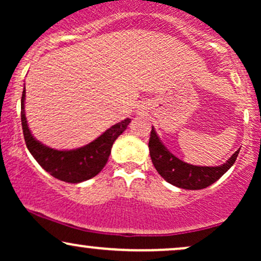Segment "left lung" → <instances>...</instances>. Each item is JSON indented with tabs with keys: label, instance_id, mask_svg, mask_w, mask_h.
<instances>
[{
	"label": "left lung",
	"instance_id": "1",
	"mask_svg": "<svg viewBox=\"0 0 261 261\" xmlns=\"http://www.w3.org/2000/svg\"><path fill=\"white\" fill-rule=\"evenodd\" d=\"M148 148L152 163L162 178L172 185L187 190H200L214 184L234 164L239 153L238 149L230 155L226 163L217 167L193 166L179 160L169 152L168 148L162 143L154 127L151 130Z\"/></svg>",
	"mask_w": 261,
	"mask_h": 261
}]
</instances>
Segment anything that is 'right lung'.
<instances>
[{
    "instance_id": "obj_1",
    "label": "right lung",
    "mask_w": 261,
    "mask_h": 261,
    "mask_svg": "<svg viewBox=\"0 0 261 261\" xmlns=\"http://www.w3.org/2000/svg\"><path fill=\"white\" fill-rule=\"evenodd\" d=\"M25 87L20 100V119H22L23 135L25 145L35 161L43 169L59 180L72 182H82L93 178L104 168L109 158L114 141L126 130L131 119H125L113 125L99 137L89 142L88 145L76 149H55L43 145L35 140L28 127L24 110Z\"/></svg>"
}]
</instances>
